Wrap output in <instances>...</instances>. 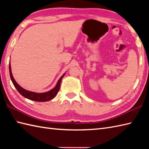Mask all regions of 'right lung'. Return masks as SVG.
<instances>
[{"label":"right lung","instance_id":"obj_1","mask_svg":"<svg viewBox=\"0 0 149 149\" xmlns=\"http://www.w3.org/2000/svg\"><path fill=\"white\" fill-rule=\"evenodd\" d=\"M9 75H10V77L13 82V84H14L15 87L16 88V89L17 90L18 92L20 93L22 96L27 98V99L32 100L34 101H37V102H46V101H49L50 100L54 99L58 93L60 88V84H61V81L62 80L63 77H64L65 75V74L62 75L61 78H60L59 81H58V83H57V84L55 86V88H54L51 90H50L49 91H47V92H45V93H37L32 92V91H27L26 90L24 89V88H22L20 86H19V85L16 83L13 77L10 64H9Z\"/></svg>","mask_w":149,"mask_h":149}]
</instances>
